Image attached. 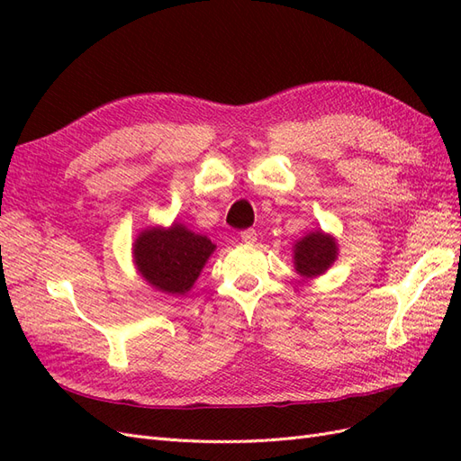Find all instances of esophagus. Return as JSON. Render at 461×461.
<instances>
[{"label": "esophagus", "instance_id": "esophagus-1", "mask_svg": "<svg viewBox=\"0 0 461 461\" xmlns=\"http://www.w3.org/2000/svg\"><path fill=\"white\" fill-rule=\"evenodd\" d=\"M240 239H242V242H256V239H258V232L254 230V229H246V230H242L240 232Z\"/></svg>", "mask_w": 461, "mask_h": 461}]
</instances>
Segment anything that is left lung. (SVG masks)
Masks as SVG:
<instances>
[{
    "label": "left lung",
    "mask_w": 461,
    "mask_h": 461,
    "mask_svg": "<svg viewBox=\"0 0 461 461\" xmlns=\"http://www.w3.org/2000/svg\"><path fill=\"white\" fill-rule=\"evenodd\" d=\"M337 259V244L323 232H312L296 244L294 265L303 276H317L325 273Z\"/></svg>",
    "instance_id": "8db88e82"
}]
</instances>
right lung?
<instances>
[{
    "label": "right lung",
    "mask_w": 461,
    "mask_h": 461,
    "mask_svg": "<svg viewBox=\"0 0 461 461\" xmlns=\"http://www.w3.org/2000/svg\"><path fill=\"white\" fill-rule=\"evenodd\" d=\"M215 244L183 225L144 230L136 239L134 259L149 285L167 294H185L212 256Z\"/></svg>",
    "instance_id": "obj_1"
}]
</instances>
